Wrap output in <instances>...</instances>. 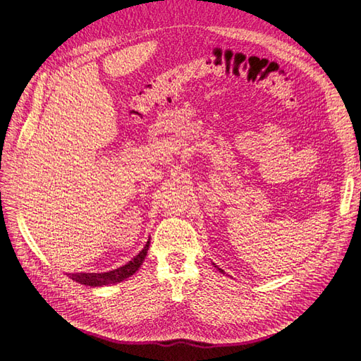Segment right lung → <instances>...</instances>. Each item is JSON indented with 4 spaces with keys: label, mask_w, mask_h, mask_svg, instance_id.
Returning a JSON list of instances; mask_svg holds the SVG:
<instances>
[{
    "label": "right lung",
    "mask_w": 361,
    "mask_h": 361,
    "mask_svg": "<svg viewBox=\"0 0 361 361\" xmlns=\"http://www.w3.org/2000/svg\"><path fill=\"white\" fill-rule=\"evenodd\" d=\"M149 244L150 241H147V244L145 245V248L140 251V253L133 259L129 260L126 265L120 267L117 269H113L110 272H76V274H68L73 281L81 283V285L85 286H105V285H114V283H120L122 280L128 279L134 274L135 271H138V268L143 264L145 257L147 256V250H149Z\"/></svg>",
    "instance_id": "obj_1"
}]
</instances>
